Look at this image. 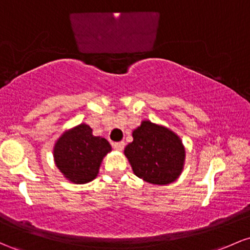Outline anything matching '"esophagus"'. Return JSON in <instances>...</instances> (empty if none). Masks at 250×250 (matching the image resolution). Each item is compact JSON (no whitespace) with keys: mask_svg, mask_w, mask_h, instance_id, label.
I'll use <instances>...</instances> for the list:
<instances>
[{"mask_svg":"<svg viewBox=\"0 0 250 250\" xmlns=\"http://www.w3.org/2000/svg\"><path fill=\"white\" fill-rule=\"evenodd\" d=\"M125 141L114 142V144H112V147H114L116 150H123V148H125Z\"/></svg>","mask_w":250,"mask_h":250,"instance_id":"34e87169","label":"esophagus"}]
</instances>
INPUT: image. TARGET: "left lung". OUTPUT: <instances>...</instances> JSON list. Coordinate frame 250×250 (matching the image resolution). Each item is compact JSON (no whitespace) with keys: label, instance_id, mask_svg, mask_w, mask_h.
<instances>
[{"label":"left lung","instance_id":"1","mask_svg":"<svg viewBox=\"0 0 250 250\" xmlns=\"http://www.w3.org/2000/svg\"><path fill=\"white\" fill-rule=\"evenodd\" d=\"M125 148L134 174L154 185L177 180L184 168L185 147L177 134L150 121H142Z\"/></svg>","mask_w":250,"mask_h":250}]
</instances>
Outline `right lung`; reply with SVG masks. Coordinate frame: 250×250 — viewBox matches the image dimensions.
Listing matches in <instances>:
<instances>
[{
  "mask_svg": "<svg viewBox=\"0 0 250 250\" xmlns=\"http://www.w3.org/2000/svg\"><path fill=\"white\" fill-rule=\"evenodd\" d=\"M111 150L108 141L92 135L85 123L66 130L54 145L56 165L64 177L75 184H85L97 177L103 158Z\"/></svg>",
  "mask_w": 250,
  "mask_h": 250,
  "instance_id": "right-lung-1",
  "label": "right lung"
}]
</instances>
